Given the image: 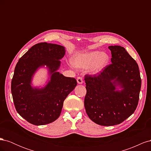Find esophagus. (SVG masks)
<instances>
[{
	"label": "esophagus",
	"mask_w": 151,
	"mask_h": 151,
	"mask_svg": "<svg viewBox=\"0 0 151 151\" xmlns=\"http://www.w3.org/2000/svg\"><path fill=\"white\" fill-rule=\"evenodd\" d=\"M77 83L79 84H81L83 83V78H82L81 77H78L77 78Z\"/></svg>",
	"instance_id": "34e87169"
}]
</instances>
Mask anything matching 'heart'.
Instances as JSON below:
<instances>
[{
    "label": "heart",
    "instance_id": "b5f03b06",
    "mask_svg": "<svg viewBox=\"0 0 151 151\" xmlns=\"http://www.w3.org/2000/svg\"><path fill=\"white\" fill-rule=\"evenodd\" d=\"M109 62V56L106 53L99 51H94L79 55L73 59L74 66L78 68H88L92 66L91 72L97 73L101 71Z\"/></svg>",
    "mask_w": 151,
    "mask_h": 151
}]
</instances>
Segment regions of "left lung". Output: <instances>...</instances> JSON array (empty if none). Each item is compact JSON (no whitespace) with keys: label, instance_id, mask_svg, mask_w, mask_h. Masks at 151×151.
<instances>
[{"label":"left lung","instance_id":"8db88e82","mask_svg":"<svg viewBox=\"0 0 151 151\" xmlns=\"http://www.w3.org/2000/svg\"><path fill=\"white\" fill-rule=\"evenodd\" d=\"M111 63L97 74L85 76L86 111L102 126L118 125L135 111L138 105L141 78L138 64L121 46H109ZM116 86L122 89L116 90Z\"/></svg>","mask_w":151,"mask_h":151}]
</instances>
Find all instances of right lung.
Returning <instances> with one entry per match:
<instances>
[{
  "label": "right lung",
  "instance_id": "add662e5",
  "mask_svg": "<svg viewBox=\"0 0 151 151\" xmlns=\"http://www.w3.org/2000/svg\"><path fill=\"white\" fill-rule=\"evenodd\" d=\"M65 48L56 44L40 43L32 47L17 63L11 81V93L16 111L35 125L48 124L60 116L63 103L77 86L74 77L57 72ZM47 65L50 81L44 88L31 86L32 77L40 66Z\"/></svg>",
  "mask_w": 151,
  "mask_h": 151
}]
</instances>
